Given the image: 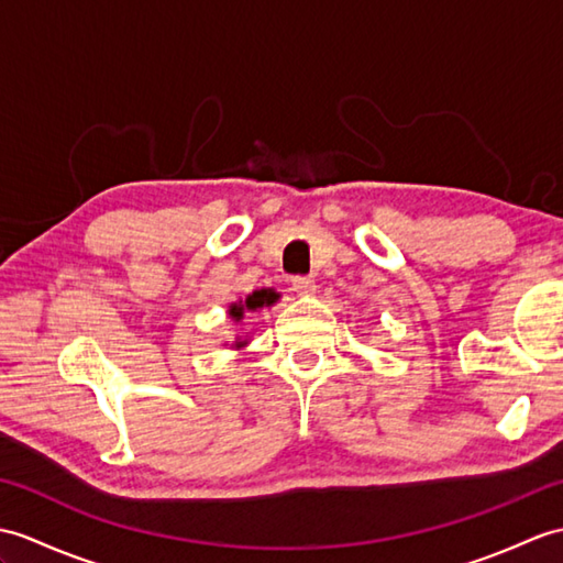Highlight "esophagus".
Segmentation results:
<instances>
[{
  "mask_svg": "<svg viewBox=\"0 0 563 563\" xmlns=\"http://www.w3.org/2000/svg\"><path fill=\"white\" fill-rule=\"evenodd\" d=\"M292 290L297 295H311L313 290H317V283H313V278H309V276H295L292 278Z\"/></svg>",
  "mask_w": 563,
  "mask_h": 563,
  "instance_id": "obj_1",
  "label": "esophagus"
}]
</instances>
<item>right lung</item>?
I'll return each instance as SVG.
<instances>
[{"mask_svg": "<svg viewBox=\"0 0 563 563\" xmlns=\"http://www.w3.org/2000/svg\"><path fill=\"white\" fill-rule=\"evenodd\" d=\"M278 299V295L273 292V290H258V292H254V295H250L244 299V302H240V305H232L230 307V317L234 319V321H240L242 317H244V311L246 309H258V307H266V305H273Z\"/></svg>", "mask_w": 563, "mask_h": 563, "instance_id": "obj_1", "label": "right lung"}]
</instances>
